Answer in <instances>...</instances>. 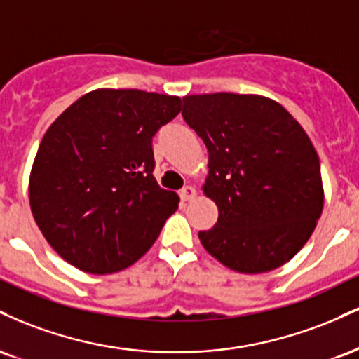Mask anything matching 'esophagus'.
Listing matches in <instances>:
<instances>
[{"instance_id": "34e87169", "label": "esophagus", "mask_w": 359, "mask_h": 359, "mask_svg": "<svg viewBox=\"0 0 359 359\" xmlns=\"http://www.w3.org/2000/svg\"><path fill=\"white\" fill-rule=\"evenodd\" d=\"M196 189L192 185H185L182 191H180V197H182V201H192L196 197Z\"/></svg>"}]
</instances>
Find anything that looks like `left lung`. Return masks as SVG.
Instances as JSON below:
<instances>
[{
	"instance_id": "left-lung-1",
	"label": "left lung",
	"mask_w": 359,
	"mask_h": 359,
	"mask_svg": "<svg viewBox=\"0 0 359 359\" xmlns=\"http://www.w3.org/2000/svg\"><path fill=\"white\" fill-rule=\"evenodd\" d=\"M182 116L208 148L204 196L217 205L199 231L209 255L238 273H266L290 262L324 208L319 156L288 111L258 94H192Z\"/></svg>"
}]
</instances>
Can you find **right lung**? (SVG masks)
<instances>
[{"mask_svg":"<svg viewBox=\"0 0 359 359\" xmlns=\"http://www.w3.org/2000/svg\"><path fill=\"white\" fill-rule=\"evenodd\" d=\"M180 113V97L96 89L45 131L28 182L36 226L86 273H116L150 250L179 196L154 177L151 138Z\"/></svg>","mask_w":359,"mask_h":359,"instance_id":"1","label":"right lung"}]
</instances>
